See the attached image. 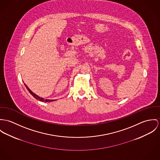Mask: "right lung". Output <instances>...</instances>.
<instances>
[{
  "label": "right lung",
  "instance_id": "add662e5",
  "mask_svg": "<svg viewBox=\"0 0 160 160\" xmlns=\"http://www.w3.org/2000/svg\"><path fill=\"white\" fill-rule=\"evenodd\" d=\"M24 85L26 86V88L28 89V90L29 91V92L36 98V99H38V100H39V101H44V102H52V101H53L54 100H50V99H44L43 98H40V97H39L38 96H37V94H36L35 93H34L27 86H26V84H24Z\"/></svg>",
  "mask_w": 160,
  "mask_h": 160
}]
</instances>
